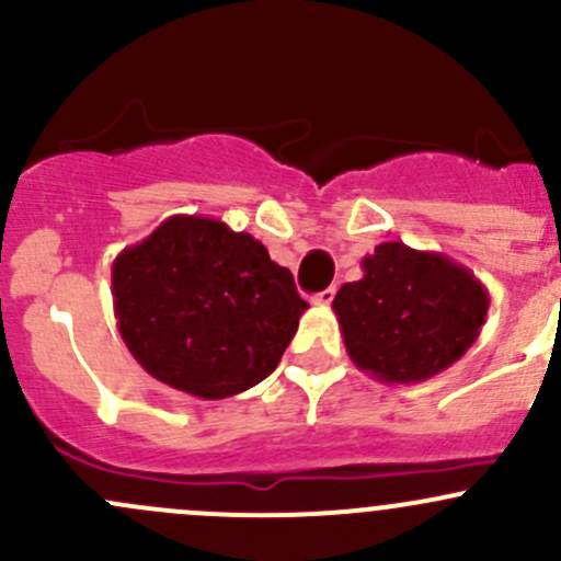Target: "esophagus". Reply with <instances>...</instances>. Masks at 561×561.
Returning <instances> with one entry per match:
<instances>
[{
	"label": "esophagus",
	"instance_id": "obj_1",
	"mask_svg": "<svg viewBox=\"0 0 561 561\" xmlns=\"http://www.w3.org/2000/svg\"><path fill=\"white\" fill-rule=\"evenodd\" d=\"M333 296H336V290L333 287H328V290L317 293V296H312V304H317V307H328V304L333 301Z\"/></svg>",
	"mask_w": 561,
	"mask_h": 561
}]
</instances>
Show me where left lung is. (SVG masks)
I'll return each instance as SVG.
<instances>
[{
	"label": "left lung",
	"instance_id": "left-lung-1",
	"mask_svg": "<svg viewBox=\"0 0 561 561\" xmlns=\"http://www.w3.org/2000/svg\"><path fill=\"white\" fill-rule=\"evenodd\" d=\"M360 268L364 276L336 293L333 312L347 355L375 380H428L480 336L489 290L448 254L386 241L360 260Z\"/></svg>",
	"mask_w": 561,
	"mask_h": 561
}]
</instances>
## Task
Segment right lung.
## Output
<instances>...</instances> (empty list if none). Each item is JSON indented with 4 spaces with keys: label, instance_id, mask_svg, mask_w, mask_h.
<instances>
[{
    "label": "right lung",
    "instance_id": "1",
    "mask_svg": "<svg viewBox=\"0 0 561 561\" xmlns=\"http://www.w3.org/2000/svg\"><path fill=\"white\" fill-rule=\"evenodd\" d=\"M113 314L154 380L228 399L279 366L309 304L254 236L214 217L175 214L116 254Z\"/></svg>",
    "mask_w": 561,
    "mask_h": 561
}]
</instances>
